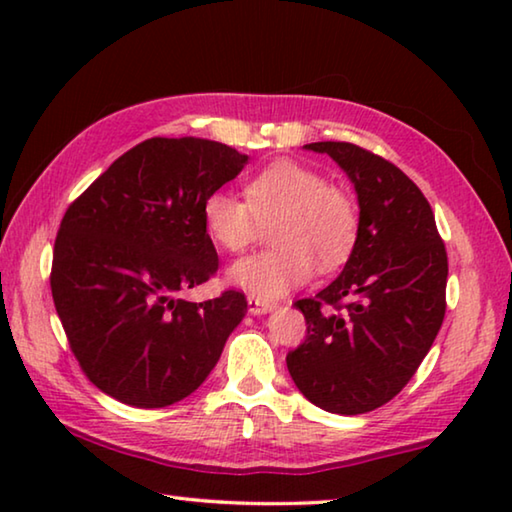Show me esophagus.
Wrapping results in <instances>:
<instances>
[{"label": "esophagus", "mask_w": 512, "mask_h": 512, "mask_svg": "<svg viewBox=\"0 0 512 512\" xmlns=\"http://www.w3.org/2000/svg\"><path fill=\"white\" fill-rule=\"evenodd\" d=\"M248 309L250 314H266V311L273 309V302L259 296H248Z\"/></svg>", "instance_id": "34e87169"}]
</instances>
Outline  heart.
Returning a JSON list of instances; mask_svg holds the SVG:
<instances>
[{"instance_id":"obj_1","label":"heart","mask_w":512,"mask_h":512,"mask_svg":"<svg viewBox=\"0 0 512 512\" xmlns=\"http://www.w3.org/2000/svg\"><path fill=\"white\" fill-rule=\"evenodd\" d=\"M244 198L216 192L203 201V225L216 246L241 253L268 228L273 248L230 268L237 287L264 298L305 284L318 264L334 271L352 257L361 216L354 196L327 183L323 173L293 160L271 162L246 180Z\"/></svg>"}]
</instances>
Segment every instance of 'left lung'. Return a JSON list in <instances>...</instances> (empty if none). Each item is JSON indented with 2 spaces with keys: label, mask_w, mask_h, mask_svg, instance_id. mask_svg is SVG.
<instances>
[{
  "label": "left lung",
  "mask_w": 512,
  "mask_h": 512,
  "mask_svg": "<svg viewBox=\"0 0 512 512\" xmlns=\"http://www.w3.org/2000/svg\"><path fill=\"white\" fill-rule=\"evenodd\" d=\"M359 196V241L343 273L296 307L307 334L287 354L300 393L329 413L375 411L409 384L443 325L447 250L420 187L368 149L314 142Z\"/></svg>",
  "instance_id": "8db88e82"
}]
</instances>
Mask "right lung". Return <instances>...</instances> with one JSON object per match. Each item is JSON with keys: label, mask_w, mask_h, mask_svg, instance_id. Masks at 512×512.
Here are the masks:
<instances>
[{"label": "right lung", "mask_w": 512, "mask_h": 512, "mask_svg": "<svg viewBox=\"0 0 512 512\" xmlns=\"http://www.w3.org/2000/svg\"><path fill=\"white\" fill-rule=\"evenodd\" d=\"M248 155L198 137H151L126 151L60 221L51 296L69 350L94 386L137 409L192 395L248 302L237 289L176 298L219 271L203 201Z\"/></svg>", "instance_id": "add662e5"}]
</instances>
